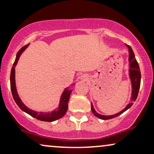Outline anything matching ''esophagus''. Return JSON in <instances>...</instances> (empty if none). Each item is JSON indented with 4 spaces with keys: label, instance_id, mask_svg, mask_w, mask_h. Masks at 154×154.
<instances>
[{
    "label": "esophagus",
    "instance_id": "1",
    "mask_svg": "<svg viewBox=\"0 0 154 154\" xmlns=\"http://www.w3.org/2000/svg\"><path fill=\"white\" fill-rule=\"evenodd\" d=\"M80 79L81 80V81H86L87 80V78H86V76H85L84 75H82L81 77H80Z\"/></svg>",
    "mask_w": 154,
    "mask_h": 154
}]
</instances>
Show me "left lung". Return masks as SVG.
I'll list each match as a JSON object with an SVG mask.
<instances>
[{
    "label": "left lung",
    "instance_id": "left-lung-1",
    "mask_svg": "<svg viewBox=\"0 0 154 154\" xmlns=\"http://www.w3.org/2000/svg\"><path fill=\"white\" fill-rule=\"evenodd\" d=\"M125 45L128 48V51H129V57H128V61H129V76L131 81L132 84V97L130 99V102H129L127 106H125V108L123 109L121 111H120L119 113H116L114 115H111V116H104L101 115L100 113H97L96 111L94 110L93 105L91 103V110L93 114L97 116L99 119H102V120H108L113 119L118 116L121 115V113L125 112V111H127L128 109H130L132 106V105L133 104V102L136 100L137 97L139 90H140V83H141V72L140 70V66L137 62L135 56H134V52L130 45L125 44Z\"/></svg>",
    "mask_w": 154,
    "mask_h": 154
}]
</instances>
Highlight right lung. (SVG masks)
I'll return each instance as SVG.
<instances>
[{
    "label": "right lung",
    "instance_id": "right-lung-1",
    "mask_svg": "<svg viewBox=\"0 0 154 154\" xmlns=\"http://www.w3.org/2000/svg\"><path fill=\"white\" fill-rule=\"evenodd\" d=\"M29 44L28 45L24 46L21 49L19 50L16 55V59L14 61L13 66L12 67L11 73H10V88H11V91L12 94V97H13L14 102L16 104L18 105V106L22 109L23 111L28 113L31 116L35 118L38 120L42 121H47V122H52L56 121V120L60 119L62 118L66 113L67 109H68V102L69 100V97H70V94L72 92V90H69V88H66L64 91L61 96L60 101V105L55 110L51 111V112H36V111L32 110V109H29L26 106H25L24 103L22 102L21 99L19 97V94L17 93L16 89V85H15V66L17 62L20 59V57L23 52L26 50V48L28 47Z\"/></svg>",
    "mask_w": 154,
    "mask_h": 154
}]
</instances>
